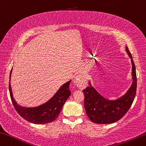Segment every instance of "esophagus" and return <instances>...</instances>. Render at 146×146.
Wrapping results in <instances>:
<instances>
[{"label":"esophagus","mask_w":146,"mask_h":146,"mask_svg":"<svg viewBox=\"0 0 146 146\" xmlns=\"http://www.w3.org/2000/svg\"><path fill=\"white\" fill-rule=\"evenodd\" d=\"M74 82L75 84L77 86L78 88L81 89H84L87 86V80L86 77L82 74L76 76L74 80Z\"/></svg>","instance_id":"esophagus-1"}]
</instances>
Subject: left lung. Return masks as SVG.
Returning <instances> with one entry per match:
<instances>
[{
  "label": "left lung",
  "mask_w": 146,
  "mask_h": 146,
  "mask_svg": "<svg viewBox=\"0 0 146 146\" xmlns=\"http://www.w3.org/2000/svg\"><path fill=\"white\" fill-rule=\"evenodd\" d=\"M126 51L131 59L133 82L124 95L115 100L107 99L91 86L90 82L89 86L83 90L85 96L84 107L91 121L98 124L115 123L125 115L133 104L136 93L137 79L133 57L127 47Z\"/></svg>",
  "instance_id": "8db88e82"
}]
</instances>
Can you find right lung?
I'll list each match as a JSON object with an SVG mask.
<instances>
[{
  "mask_svg": "<svg viewBox=\"0 0 146 146\" xmlns=\"http://www.w3.org/2000/svg\"><path fill=\"white\" fill-rule=\"evenodd\" d=\"M12 72V68L10 71V74L9 91H10L12 104L17 113L26 121L35 124H46L55 121L61 111L64 104L71 95V92L69 88L71 80L62 85L48 101L38 106L28 108L17 104L13 98L10 85Z\"/></svg>",
  "mask_w": 146,
  "mask_h": 146,
  "instance_id": "add662e5",
  "label": "right lung"
}]
</instances>
